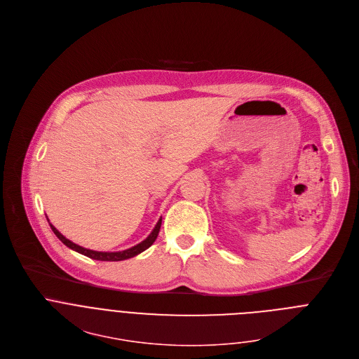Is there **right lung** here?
Returning a JSON list of instances; mask_svg holds the SVG:
<instances>
[{
	"instance_id": "obj_1",
	"label": "right lung",
	"mask_w": 359,
	"mask_h": 359,
	"mask_svg": "<svg viewBox=\"0 0 359 359\" xmlns=\"http://www.w3.org/2000/svg\"><path fill=\"white\" fill-rule=\"evenodd\" d=\"M52 231L55 232V235L59 238V240L70 250L81 254V255H86L91 259H95V261H111V262H115V261H126V259H130L133 257H137L138 254L144 252L145 250H148L158 238V233H159V229H161V225H162V218H159V221L156 222L155 228L152 229V232L145 238V240L140 244H137L135 247L133 248H128V250H124V251H116V252H100V251H93V250H87V248H83L74 243H72L70 240H67L66 236H63L52 224H49Z\"/></svg>"
}]
</instances>
